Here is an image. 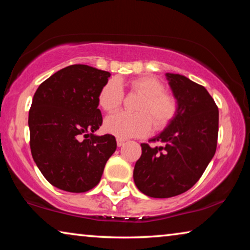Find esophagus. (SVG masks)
<instances>
[{"label": "esophagus", "instance_id": "esophagus-1", "mask_svg": "<svg viewBox=\"0 0 250 250\" xmlns=\"http://www.w3.org/2000/svg\"><path fill=\"white\" fill-rule=\"evenodd\" d=\"M125 139H122V138H117V145H118V146H122L125 145Z\"/></svg>", "mask_w": 250, "mask_h": 250}]
</instances>
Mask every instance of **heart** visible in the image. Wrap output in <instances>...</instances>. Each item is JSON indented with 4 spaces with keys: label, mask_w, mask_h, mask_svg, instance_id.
Segmentation results:
<instances>
[{
    "label": "heart",
    "mask_w": 250,
    "mask_h": 250,
    "mask_svg": "<svg viewBox=\"0 0 250 250\" xmlns=\"http://www.w3.org/2000/svg\"><path fill=\"white\" fill-rule=\"evenodd\" d=\"M130 88L142 96L135 107L137 113L117 112L108 117L104 128L118 138L146 137L154 125L163 130L174 120L179 110L177 100L166 91V84L154 76H141L130 80ZM125 91L119 79L112 78L105 83L98 95V104L105 112H115L121 107Z\"/></svg>",
    "instance_id": "1"
}]
</instances>
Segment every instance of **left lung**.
Masks as SVG:
<instances>
[{
    "label": "left lung",
    "mask_w": 250,
    "mask_h": 250,
    "mask_svg": "<svg viewBox=\"0 0 250 250\" xmlns=\"http://www.w3.org/2000/svg\"><path fill=\"white\" fill-rule=\"evenodd\" d=\"M179 110L167 128L141 143L133 170L137 188L146 195L167 198L188 191L201 179L216 152L218 108L202 84L185 76L167 74Z\"/></svg>",
    "instance_id": "left-lung-1"
}]
</instances>
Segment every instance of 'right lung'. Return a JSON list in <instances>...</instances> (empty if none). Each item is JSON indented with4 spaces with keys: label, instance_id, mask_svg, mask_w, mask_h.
I'll return each mask as SVG.
<instances>
[{
    "label": "right lung",
    "instance_id": "add662e5",
    "mask_svg": "<svg viewBox=\"0 0 250 250\" xmlns=\"http://www.w3.org/2000/svg\"><path fill=\"white\" fill-rule=\"evenodd\" d=\"M109 77L108 71L70 65L42 83L33 97L29 146L55 188L71 193L94 188L117 149L113 135L94 134L103 125L98 95Z\"/></svg>",
    "mask_w": 250,
    "mask_h": 250
}]
</instances>
